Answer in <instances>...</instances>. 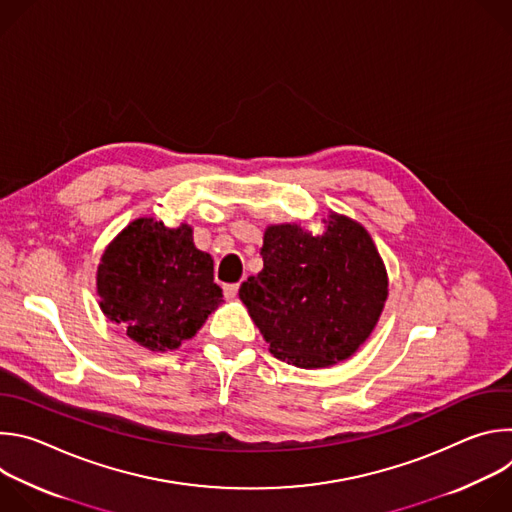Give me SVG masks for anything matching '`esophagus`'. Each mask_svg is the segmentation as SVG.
Returning <instances> with one entry per match:
<instances>
[{"label":"esophagus","instance_id":"obj_1","mask_svg":"<svg viewBox=\"0 0 512 512\" xmlns=\"http://www.w3.org/2000/svg\"><path fill=\"white\" fill-rule=\"evenodd\" d=\"M223 289H225V296L227 298H235L237 291H239V283H227Z\"/></svg>","mask_w":512,"mask_h":512}]
</instances>
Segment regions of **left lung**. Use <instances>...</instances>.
Instances as JSON below:
<instances>
[{"label":"left lung","mask_w":512,"mask_h":512,"mask_svg":"<svg viewBox=\"0 0 512 512\" xmlns=\"http://www.w3.org/2000/svg\"><path fill=\"white\" fill-rule=\"evenodd\" d=\"M322 225L320 235L298 223L269 225L263 269L239 289L269 352L298 369L348 360L373 334L389 296L369 231L334 210Z\"/></svg>","instance_id":"left-lung-1"}]
</instances>
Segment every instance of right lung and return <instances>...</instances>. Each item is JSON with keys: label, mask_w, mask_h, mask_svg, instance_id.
Instances as JSON below:
<instances>
[{"label": "right lung", "mask_w": 512, "mask_h": 512, "mask_svg": "<svg viewBox=\"0 0 512 512\" xmlns=\"http://www.w3.org/2000/svg\"><path fill=\"white\" fill-rule=\"evenodd\" d=\"M192 233L186 223L170 229L139 216L101 255V312L152 352L176 350L223 302L212 257L196 249Z\"/></svg>", "instance_id": "right-lung-1"}]
</instances>
